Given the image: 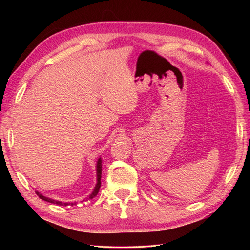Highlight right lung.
Returning a JSON list of instances; mask_svg holds the SVG:
<instances>
[{"mask_svg":"<svg viewBox=\"0 0 250 250\" xmlns=\"http://www.w3.org/2000/svg\"><path fill=\"white\" fill-rule=\"evenodd\" d=\"M97 184L95 186V188L94 191L92 192V194H90L88 197L86 199H93L94 197H96L98 192H99L100 190V187H101V174H102V161H101V157H99V160H98L97 162ZM36 194L39 195V197L44 201H48V202H51V203H56L58 204V206H64V207H67V206H75L76 204V202H62V201H57V200H54V199H51L49 197H46V196H43L42 194H41L40 192L36 191ZM84 201V200H83Z\"/></svg>","mask_w":250,"mask_h":250,"instance_id":"obj_1","label":"right lung"}]
</instances>
